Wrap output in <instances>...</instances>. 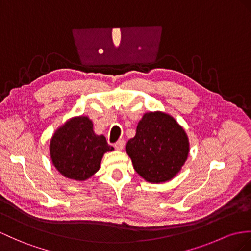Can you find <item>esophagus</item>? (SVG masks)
Segmentation results:
<instances>
[{"instance_id":"esophagus-1","label":"esophagus","mask_w":251,"mask_h":251,"mask_svg":"<svg viewBox=\"0 0 251 251\" xmlns=\"http://www.w3.org/2000/svg\"><path fill=\"white\" fill-rule=\"evenodd\" d=\"M114 147L117 150H122V149H124V147H125V140L124 139H119L118 142L114 145Z\"/></svg>"}]
</instances>
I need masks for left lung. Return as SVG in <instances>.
<instances>
[{"mask_svg": "<svg viewBox=\"0 0 251 251\" xmlns=\"http://www.w3.org/2000/svg\"><path fill=\"white\" fill-rule=\"evenodd\" d=\"M189 151L184 130L172 116L146 113L135 136L126 143L134 169L152 183L169 181L180 172Z\"/></svg>", "mask_w": 251, "mask_h": 251, "instance_id": "left-lung-1", "label": "left lung"}]
</instances>
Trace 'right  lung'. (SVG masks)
Wrapping results in <instances>:
<instances>
[{
    "instance_id": "add662e5",
    "label": "right lung",
    "mask_w": 251,
    "mask_h": 251,
    "mask_svg": "<svg viewBox=\"0 0 251 251\" xmlns=\"http://www.w3.org/2000/svg\"><path fill=\"white\" fill-rule=\"evenodd\" d=\"M114 148L98 136L88 117H76L59 127L50 143L54 166L66 178L84 181L100 168L103 154Z\"/></svg>"
}]
</instances>
